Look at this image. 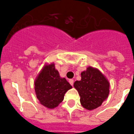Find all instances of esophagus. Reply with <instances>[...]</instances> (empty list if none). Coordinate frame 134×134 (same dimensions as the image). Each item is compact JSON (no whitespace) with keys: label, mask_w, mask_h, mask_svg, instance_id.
<instances>
[{"label":"esophagus","mask_w":134,"mask_h":134,"mask_svg":"<svg viewBox=\"0 0 134 134\" xmlns=\"http://www.w3.org/2000/svg\"><path fill=\"white\" fill-rule=\"evenodd\" d=\"M69 83L71 84V86H73L74 85V80L73 79H69Z\"/></svg>","instance_id":"34e87169"}]
</instances>
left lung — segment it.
Instances as JSON below:
<instances>
[{
  "mask_svg": "<svg viewBox=\"0 0 134 134\" xmlns=\"http://www.w3.org/2000/svg\"><path fill=\"white\" fill-rule=\"evenodd\" d=\"M81 75V79L74 82V87L79 94L82 106L88 110H94L107 99L110 83L97 68L90 66Z\"/></svg>",
  "mask_w": 134,
  "mask_h": 134,
  "instance_id": "left-lung-1",
  "label": "left lung"
}]
</instances>
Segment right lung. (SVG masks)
<instances>
[{
    "label": "right lung",
    "mask_w": 134,
    "mask_h": 134,
    "mask_svg": "<svg viewBox=\"0 0 134 134\" xmlns=\"http://www.w3.org/2000/svg\"><path fill=\"white\" fill-rule=\"evenodd\" d=\"M34 84L35 94L40 103L49 109L56 108L64 99L65 94L72 88L65 78L60 76L53 63L44 65Z\"/></svg>",
    "instance_id": "right-lung-1"
}]
</instances>
